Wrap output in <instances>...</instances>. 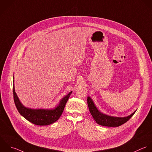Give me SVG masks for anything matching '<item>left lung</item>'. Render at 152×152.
Masks as SVG:
<instances>
[{"mask_svg": "<svg viewBox=\"0 0 152 152\" xmlns=\"http://www.w3.org/2000/svg\"><path fill=\"white\" fill-rule=\"evenodd\" d=\"M87 102H88L89 111L91 115H92L94 119L98 124L102 126H106V127L120 126L123 124L126 123L127 121H128L136 113L135 111L130 115L126 117H124V118L110 117L100 113L95 106L94 103L93 102L91 98L89 96L88 97Z\"/></svg>", "mask_w": 152, "mask_h": 152, "instance_id": "8db88e82", "label": "left lung"}]
</instances>
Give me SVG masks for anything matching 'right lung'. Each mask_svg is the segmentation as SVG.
<instances>
[{
    "label": "right lung",
    "instance_id": "right-lung-1",
    "mask_svg": "<svg viewBox=\"0 0 152 152\" xmlns=\"http://www.w3.org/2000/svg\"><path fill=\"white\" fill-rule=\"evenodd\" d=\"M72 92H70L64 96L57 108L54 110H31L25 108L22 105L15 92L14 87H13V100L18 112L28 121L37 126H48L58 120L63 112Z\"/></svg>",
    "mask_w": 152,
    "mask_h": 152
}]
</instances>
